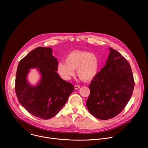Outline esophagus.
Listing matches in <instances>:
<instances>
[{
    "mask_svg": "<svg viewBox=\"0 0 148 148\" xmlns=\"http://www.w3.org/2000/svg\"><path fill=\"white\" fill-rule=\"evenodd\" d=\"M79 88H80V86H79V85H76L74 87V89L75 90H78Z\"/></svg>",
    "mask_w": 148,
    "mask_h": 148,
    "instance_id": "34e87169",
    "label": "esophagus"
}]
</instances>
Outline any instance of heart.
Instances as JSON below:
<instances>
[{"label": "heart", "mask_w": 148, "mask_h": 148, "mask_svg": "<svg viewBox=\"0 0 148 148\" xmlns=\"http://www.w3.org/2000/svg\"><path fill=\"white\" fill-rule=\"evenodd\" d=\"M65 61L59 62L57 66V73L64 80L70 79L75 69L78 77L83 81H89L97 74L99 61L97 57L92 53L73 51L66 56Z\"/></svg>", "instance_id": "b5f03b06"}]
</instances>
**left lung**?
I'll return each mask as SVG.
<instances>
[{
  "label": "left lung",
  "instance_id": "1",
  "mask_svg": "<svg viewBox=\"0 0 148 148\" xmlns=\"http://www.w3.org/2000/svg\"><path fill=\"white\" fill-rule=\"evenodd\" d=\"M106 64L91 80L86 105L95 118L107 120L118 115L130 100L134 79L130 63L110 48Z\"/></svg>",
  "mask_w": 148,
  "mask_h": 148
}]
</instances>
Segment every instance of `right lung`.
<instances>
[{"instance_id": "right-lung-1", "label": "right lung", "mask_w": 148, "mask_h": 148, "mask_svg": "<svg viewBox=\"0 0 148 148\" xmlns=\"http://www.w3.org/2000/svg\"><path fill=\"white\" fill-rule=\"evenodd\" d=\"M58 61L51 47H38L18 63L15 91L20 104L32 115L44 119L56 115L65 105L74 86L57 73ZM37 68L40 79L36 86L30 84L27 75L30 69Z\"/></svg>"}]
</instances>
